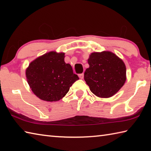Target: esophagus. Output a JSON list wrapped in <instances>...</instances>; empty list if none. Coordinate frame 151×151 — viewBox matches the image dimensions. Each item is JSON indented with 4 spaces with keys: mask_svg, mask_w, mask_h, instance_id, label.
<instances>
[{
    "mask_svg": "<svg viewBox=\"0 0 151 151\" xmlns=\"http://www.w3.org/2000/svg\"><path fill=\"white\" fill-rule=\"evenodd\" d=\"M78 76H79V78H80L83 79V77H84V74H83V73H82V74H79V75H78Z\"/></svg>",
    "mask_w": 151,
    "mask_h": 151,
    "instance_id": "esophagus-1",
    "label": "esophagus"
}]
</instances>
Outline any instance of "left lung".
I'll use <instances>...</instances> for the list:
<instances>
[{"mask_svg":"<svg viewBox=\"0 0 151 151\" xmlns=\"http://www.w3.org/2000/svg\"><path fill=\"white\" fill-rule=\"evenodd\" d=\"M84 78L91 91L101 98H109L118 92L126 81L123 61L109 51L91 53Z\"/></svg>","mask_w":151,"mask_h":151,"instance_id":"1","label":"left lung"}]
</instances>
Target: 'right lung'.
Here are the masks:
<instances>
[{
	"mask_svg": "<svg viewBox=\"0 0 151 151\" xmlns=\"http://www.w3.org/2000/svg\"><path fill=\"white\" fill-rule=\"evenodd\" d=\"M64 58L65 53L51 51L36 58L27 68L28 84L33 93L41 100H60L79 79Z\"/></svg>",
	"mask_w": 151,
	"mask_h": 151,
	"instance_id": "add662e5",
	"label": "right lung"
}]
</instances>
